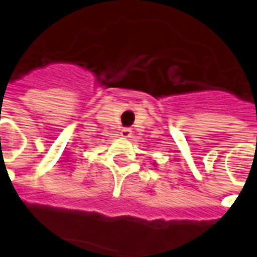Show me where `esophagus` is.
<instances>
[{
  "mask_svg": "<svg viewBox=\"0 0 257 257\" xmlns=\"http://www.w3.org/2000/svg\"><path fill=\"white\" fill-rule=\"evenodd\" d=\"M121 136L125 137V139L131 137V136H132V129H131V128H122V129H121Z\"/></svg>",
  "mask_w": 257,
  "mask_h": 257,
  "instance_id": "34e87169",
  "label": "esophagus"
}]
</instances>
